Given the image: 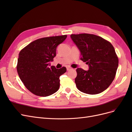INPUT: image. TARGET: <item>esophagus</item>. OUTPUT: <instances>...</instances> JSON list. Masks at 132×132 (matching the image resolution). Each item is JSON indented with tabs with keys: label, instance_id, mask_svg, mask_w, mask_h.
Masks as SVG:
<instances>
[{
	"label": "esophagus",
	"instance_id": "obj_1",
	"mask_svg": "<svg viewBox=\"0 0 132 132\" xmlns=\"http://www.w3.org/2000/svg\"><path fill=\"white\" fill-rule=\"evenodd\" d=\"M72 69V68H71L70 67H69L67 68V70H70V69Z\"/></svg>",
	"mask_w": 132,
	"mask_h": 132
}]
</instances>
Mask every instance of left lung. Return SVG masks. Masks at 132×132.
<instances>
[{"label":"left lung","instance_id":"obj_1","mask_svg":"<svg viewBox=\"0 0 132 132\" xmlns=\"http://www.w3.org/2000/svg\"><path fill=\"white\" fill-rule=\"evenodd\" d=\"M70 37L80 52V59L89 65V70L77 68L75 82L79 90L90 95L98 94L112 82L118 66L114 47L98 36L81 34Z\"/></svg>","mask_w":132,"mask_h":132}]
</instances>
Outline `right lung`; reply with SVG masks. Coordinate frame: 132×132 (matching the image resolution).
<instances>
[{
    "mask_svg": "<svg viewBox=\"0 0 132 132\" xmlns=\"http://www.w3.org/2000/svg\"><path fill=\"white\" fill-rule=\"evenodd\" d=\"M67 35L44 37L32 42L19 54L17 71L21 80L32 93L46 97L57 92L59 77L66 72L65 67L56 69L50 62L56 55V49Z\"/></svg>",
    "mask_w": 132,
    "mask_h": 132,
    "instance_id": "add662e5",
    "label": "right lung"
}]
</instances>
